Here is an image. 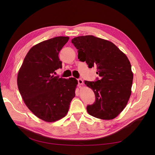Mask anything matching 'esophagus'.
<instances>
[{
  "label": "esophagus",
  "mask_w": 155,
  "mask_h": 155,
  "mask_svg": "<svg viewBox=\"0 0 155 155\" xmlns=\"http://www.w3.org/2000/svg\"><path fill=\"white\" fill-rule=\"evenodd\" d=\"M77 81H78V83L79 84V85H82V84L83 83V81L81 78L77 79Z\"/></svg>",
  "instance_id": "1"
}]
</instances>
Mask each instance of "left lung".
<instances>
[{
  "instance_id": "left-lung-1",
  "label": "left lung",
  "mask_w": 155,
  "mask_h": 155,
  "mask_svg": "<svg viewBox=\"0 0 155 155\" xmlns=\"http://www.w3.org/2000/svg\"><path fill=\"white\" fill-rule=\"evenodd\" d=\"M78 49V59L89 68L96 66L100 78L85 81L95 94V101L87 107L94 117L110 120L116 117L126 106L131 94L133 73L127 57L111 42L92 35L72 39Z\"/></svg>"
}]
</instances>
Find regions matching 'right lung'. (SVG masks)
<instances>
[{
	"mask_svg": "<svg viewBox=\"0 0 155 155\" xmlns=\"http://www.w3.org/2000/svg\"><path fill=\"white\" fill-rule=\"evenodd\" d=\"M69 38L55 37L32 47L27 53L17 77L20 94L28 109L38 118L54 122L64 117L75 96L74 78L54 76L62 68L59 52Z\"/></svg>",
	"mask_w": 155,
	"mask_h": 155,
	"instance_id": "1",
	"label": "right lung"
}]
</instances>
